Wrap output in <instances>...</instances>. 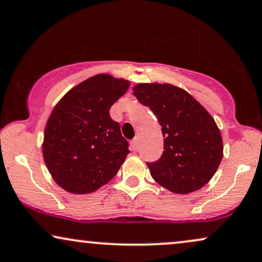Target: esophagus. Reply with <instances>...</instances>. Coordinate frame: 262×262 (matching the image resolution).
<instances>
[{"mask_svg": "<svg viewBox=\"0 0 262 262\" xmlns=\"http://www.w3.org/2000/svg\"><path fill=\"white\" fill-rule=\"evenodd\" d=\"M130 148L133 151H138V148H139V139L138 138H134L133 140L130 141Z\"/></svg>", "mask_w": 262, "mask_h": 262, "instance_id": "34e87169", "label": "esophagus"}]
</instances>
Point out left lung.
<instances>
[{
    "instance_id": "1",
    "label": "left lung",
    "mask_w": 262,
    "mask_h": 262,
    "mask_svg": "<svg viewBox=\"0 0 262 262\" xmlns=\"http://www.w3.org/2000/svg\"><path fill=\"white\" fill-rule=\"evenodd\" d=\"M133 94L162 125L164 151L147 163L151 177L174 193H190L209 183L223 160L220 130L209 112L173 84L140 83Z\"/></svg>"
}]
</instances>
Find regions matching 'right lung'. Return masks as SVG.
I'll return each mask as SVG.
<instances>
[{
	"label": "right lung",
	"instance_id": "right-lung-1",
	"mask_svg": "<svg viewBox=\"0 0 262 262\" xmlns=\"http://www.w3.org/2000/svg\"><path fill=\"white\" fill-rule=\"evenodd\" d=\"M129 81L100 74L70 89L53 108L42 152L52 178L65 191L85 194L107 184L129 154L110 107Z\"/></svg>",
	"mask_w": 262,
	"mask_h": 262
}]
</instances>
